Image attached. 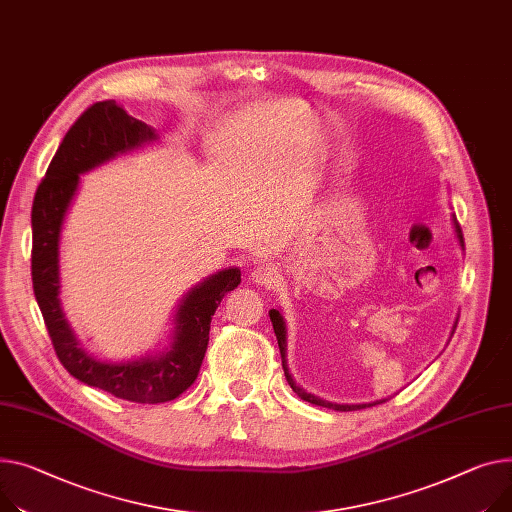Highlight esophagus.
<instances>
[{"instance_id":"34e87169","label":"esophagus","mask_w":512,"mask_h":512,"mask_svg":"<svg viewBox=\"0 0 512 512\" xmlns=\"http://www.w3.org/2000/svg\"><path fill=\"white\" fill-rule=\"evenodd\" d=\"M251 278H253L255 284L269 288V286H274L276 280H278V269H276L274 265L263 263V265H259V267L253 271Z\"/></svg>"}]
</instances>
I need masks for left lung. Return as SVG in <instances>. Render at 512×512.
I'll list each match as a JSON object with an SVG mask.
<instances>
[{
	"label": "left lung",
	"instance_id": "left-lung-1",
	"mask_svg": "<svg viewBox=\"0 0 512 512\" xmlns=\"http://www.w3.org/2000/svg\"><path fill=\"white\" fill-rule=\"evenodd\" d=\"M453 222H455V232H457V238H459V245L465 249L461 226H459L457 218H453ZM269 319H271V323H274V331H276V337H278V346H280V354H282V366H284L286 381H288V385L292 387V391H294L300 399L309 401V403H313V405L329 407V410H337V412H354V410H362V407H370V405H372V403H368V405H366V403H364V405H339V403H329V401H323V399H319V397H315V395H311V393H306L304 389H300V387L294 383L292 374L288 372V364H286V325H284V319H282L280 311H276V309L269 311ZM455 327H457V325H455ZM379 403H383V401H379ZM374 405H377V403H374Z\"/></svg>",
	"mask_w": 512,
	"mask_h": 512
}]
</instances>
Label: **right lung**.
Listing matches in <instances>:
<instances>
[{
  "instance_id": "1",
  "label": "right lung",
  "mask_w": 512,
  "mask_h": 512,
  "mask_svg": "<svg viewBox=\"0 0 512 512\" xmlns=\"http://www.w3.org/2000/svg\"><path fill=\"white\" fill-rule=\"evenodd\" d=\"M150 140H156L154 131L127 115L115 100L94 102L65 133L32 201V288L59 362L78 381L135 403L173 401L195 383L218 304L241 284V269L232 267L195 286L177 311L173 346L160 358L109 364L78 346L59 304L63 216L82 173Z\"/></svg>"
}]
</instances>
